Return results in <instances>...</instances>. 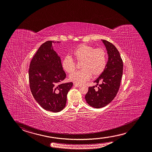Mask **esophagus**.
I'll return each instance as SVG.
<instances>
[{"instance_id": "34e87169", "label": "esophagus", "mask_w": 152, "mask_h": 152, "mask_svg": "<svg viewBox=\"0 0 152 152\" xmlns=\"http://www.w3.org/2000/svg\"><path fill=\"white\" fill-rule=\"evenodd\" d=\"M74 86H76V87H80V85L78 84H76V83H75V84H74Z\"/></svg>"}]
</instances>
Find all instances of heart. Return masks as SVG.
<instances>
[{
    "instance_id": "b5f03b06",
    "label": "heart",
    "mask_w": 152,
    "mask_h": 152,
    "mask_svg": "<svg viewBox=\"0 0 152 152\" xmlns=\"http://www.w3.org/2000/svg\"><path fill=\"white\" fill-rule=\"evenodd\" d=\"M72 56L77 62H82L79 71L73 72L69 78L72 82L82 84L90 80L92 75L96 77L102 74L107 64V55L101 48H95L82 44L72 52ZM62 67L65 72L72 73L76 69V64L72 58L66 56L62 61Z\"/></svg>"
}]
</instances>
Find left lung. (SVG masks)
Segmentation results:
<instances>
[{"instance_id": "left-lung-1", "label": "left lung", "mask_w": 152, "mask_h": 152, "mask_svg": "<svg viewBox=\"0 0 152 152\" xmlns=\"http://www.w3.org/2000/svg\"><path fill=\"white\" fill-rule=\"evenodd\" d=\"M107 50L108 61L102 74L94 82L95 86L88 87L85 100L90 106L101 108L107 105L115 97L119 89L123 73V62L120 53L112 43L102 40ZM101 84L99 85L98 83ZM99 85L98 89L95 87Z\"/></svg>"}]
</instances>
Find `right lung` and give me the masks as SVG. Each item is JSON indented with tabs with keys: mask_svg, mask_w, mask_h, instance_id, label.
Returning a JSON list of instances; mask_svg holds the SVG:
<instances>
[{
	"mask_svg": "<svg viewBox=\"0 0 152 152\" xmlns=\"http://www.w3.org/2000/svg\"><path fill=\"white\" fill-rule=\"evenodd\" d=\"M57 42L47 41L40 46L30 62L28 78L31 91L41 107L58 112L65 107L72 82L61 84L66 74L61 59L53 49ZM58 43L59 42L58 41Z\"/></svg>",
	"mask_w": 152,
	"mask_h": 152,
	"instance_id": "add662e5",
	"label": "right lung"
}]
</instances>
